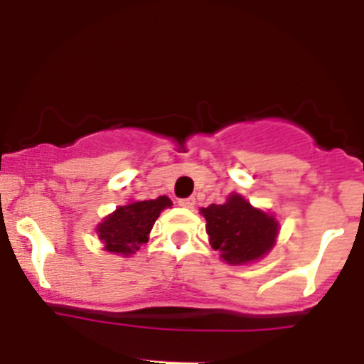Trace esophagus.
Listing matches in <instances>:
<instances>
[{"label": "esophagus", "instance_id": "1", "mask_svg": "<svg viewBox=\"0 0 364 364\" xmlns=\"http://www.w3.org/2000/svg\"><path fill=\"white\" fill-rule=\"evenodd\" d=\"M178 205H179V206H183V208H193V206H196V199H193V198L179 199Z\"/></svg>", "mask_w": 364, "mask_h": 364}]
</instances>
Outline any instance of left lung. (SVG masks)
Returning <instances> with one entry per match:
<instances>
[{"label":"left lung","mask_w":364,"mask_h":364,"mask_svg":"<svg viewBox=\"0 0 364 364\" xmlns=\"http://www.w3.org/2000/svg\"><path fill=\"white\" fill-rule=\"evenodd\" d=\"M210 246L232 266L257 262L277 244L280 223L269 212L255 208L240 193H230L223 205L201 208Z\"/></svg>","instance_id":"8db88e82"}]
</instances>
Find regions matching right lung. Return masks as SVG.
I'll use <instances>...</instances> for the list:
<instances>
[{
  "mask_svg": "<svg viewBox=\"0 0 364 364\" xmlns=\"http://www.w3.org/2000/svg\"><path fill=\"white\" fill-rule=\"evenodd\" d=\"M172 201L166 196L149 201H131L118 206L113 213L105 215L97 224V235L104 251L120 257H131L149 240L156 219L165 208H171Z\"/></svg>",
  "mask_w": 364,
  "mask_h": 364,
  "instance_id": "obj_1",
  "label": "right lung"
}]
</instances>
